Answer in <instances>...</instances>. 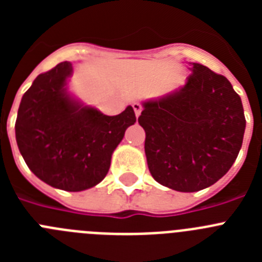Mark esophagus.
I'll list each match as a JSON object with an SVG mask.
<instances>
[{
  "instance_id": "34e87169",
  "label": "esophagus",
  "mask_w": 262,
  "mask_h": 262,
  "mask_svg": "<svg viewBox=\"0 0 262 262\" xmlns=\"http://www.w3.org/2000/svg\"><path fill=\"white\" fill-rule=\"evenodd\" d=\"M133 107H134V111H135L136 118H139V115H140V113H142V105L138 102H134Z\"/></svg>"
}]
</instances>
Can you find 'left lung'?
Returning <instances> with one entry per match:
<instances>
[{
	"mask_svg": "<svg viewBox=\"0 0 262 262\" xmlns=\"http://www.w3.org/2000/svg\"><path fill=\"white\" fill-rule=\"evenodd\" d=\"M184 86L143 101L139 124L152 177L163 186L193 193L226 174L245 131L242 98L224 76L190 62Z\"/></svg>",
	"mask_w": 262,
	"mask_h": 262,
	"instance_id": "left-lung-1",
	"label": "left lung"
}]
</instances>
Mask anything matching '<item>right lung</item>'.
<instances>
[{
    "label": "right lung",
    "instance_id": "right-lung-1",
    "mask_svg": "<svg viewBox=\"0 0 262 262\" xmlns=\"http://www.w3.org/2000/svg\"><path fill=\"white\" fill-rule=\"evenodd\" d=\"M73 64L41 73L23 94L15 139L25 163L52 187L82 191L102 181L124 133L136 122L133 106L105 115L69 92Z\"/></svg>",
    "mask_w": 262,
    "mask_h": 262
}]
</instances>
